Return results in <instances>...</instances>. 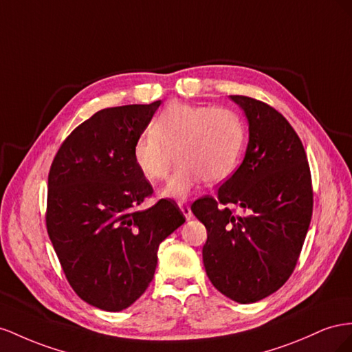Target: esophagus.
<instances>
[{
    "label": "esophagus",
    "mask_w": 352,
    "mask_h": 352,
    "mask_svg": "<svg viewBox=\"0 0 352 352\" xmlns=\"http://www.w3.org/2000/svg\"><path fill=\"white\" fill-rule=\"evenodd\" d=\"M178 206H179V209L183 210V214H184V217H186L187 219H190V218L193 217L192 209H190V206H188L186 202H178Z\"/></svg>",
    "instance_id": "1"
}]
</instances>
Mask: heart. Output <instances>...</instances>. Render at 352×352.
Wrapping results in <instances>:
<instances>
[{
	"label": "heart",
	"instance_id": "b5f03b06",
	"mask_svg": "<svg viewBox=\"0 0 352 352\" xmlns=\"http://www.w3.org/2000/svg\"><path fill=\"white\" fill-rule=\"evenodd\" d=\"M245 143V124L228 107L170 103L133 146V160L148 183L166 179L165 195L187 197L205 179L219 183L233 173Z\"/></svg>",
	"mask_w": 352,
	"mask_h": 352
}]
</instances>
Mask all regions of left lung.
<instances>
[{"instance_id": "1", "label": "left lung", "mask_w": 352, "mask_h": 352, "mask_svg": "<svg viewBox=\"0 0 352 352\" xmlns=\"http://www.w3.org/2000/svg\"><path fill=\"white\" fill-rule=\"evenodd\" d=\"M245 110L249 143L243 162L215 196L195 200L208 232L206 274L240 304L264 299L294 273L313 215V184L302 142L274 107L230 96ZM227 204L244 208L237 216Z\"/></svg>"}]
</instances>
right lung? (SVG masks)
I'll list each match as a JSON object with an SVG mask.
<instances>
[{
  "label": "right lung",
  "instance_id": "1",
  "mask_svg": "<svg viewBox=\"0 0 352 352\" xmlns=\"http://www.w3.org/2000/svg\"><path fill=\"white\" fill-rule=\"evenodd\" d=\"M159 106L98 110L66 137L50 168V240L75 294L104 311L125 309L146 292L159 245L186 221L170 199L137 209L153 187L133 146Z\"/></svg>",
  "mask_w": 352,
  "mask_h": 352
}]
</instances>
